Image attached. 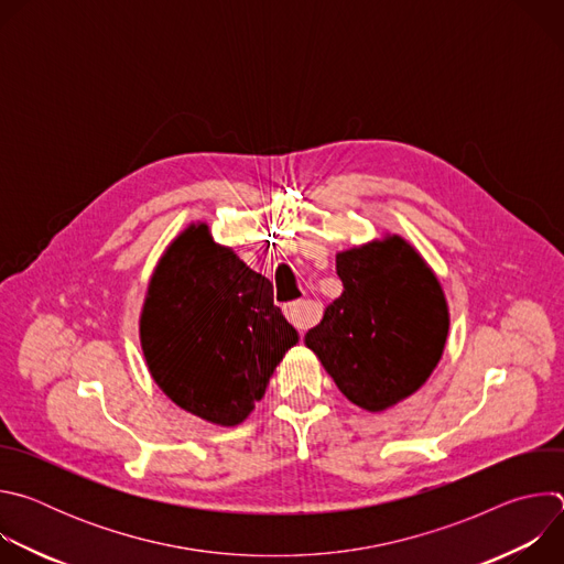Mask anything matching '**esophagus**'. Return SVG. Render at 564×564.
Returning a JSON list of instances; mask_svg holds the SVG:
<instances>
[{"label":"esophagus","instance_id":"obj_1","mask_svg":"<svg viewBox=\"0 0 564 564\" xmlns=\"http://www.w3.org/2000/svg\"><path fill=\"white\" fill-rule=\"evenodd\" d=\"M283 314L288 316L290 324L294 328H299L301 333L314 321V307L307 301H292V303L283 305Z\"/></svg>","mask_w":564,"mask_h":564}]
</instances>
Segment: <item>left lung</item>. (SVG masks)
Instances as JSON below:
<instances>
[{
  "label": "left lung",
  "mask_w": 564,
  "mask_h": 564,
  "mask_svg": "<svg viewBox=\"0 0 564 564\" xmlns=\"http://www.w3.org/2000/svg\"><path fill=\"white\" fill-rule=\"evenodd\" d=\"M337 274L344 292L307 330L305 346L348 401L383 413L437 368L448 303L431 265L399 234L337 252Z\"/></svg>",
  "instance_id": "left-lung-1"
}]
</instances>
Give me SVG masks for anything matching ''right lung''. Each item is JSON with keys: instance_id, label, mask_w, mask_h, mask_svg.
Listing matches in <instances>:
<instances>
[{"instance_id": "1", "label": "right lung", "mask_w": 564, "mask_h": 564, "mask_svg": "<svg viewBox=\"0 0 564 564\" xmlns=\"http://www.w3.org/2000/svg\"><path fill=\"white\" fill-rule=\"evenodd\" d=\"M138 326L158 388L216 426L246 422L299 344L272 283L218 246L207 223L187 225L160 257Z\"/></svg>"}]
</instances>
